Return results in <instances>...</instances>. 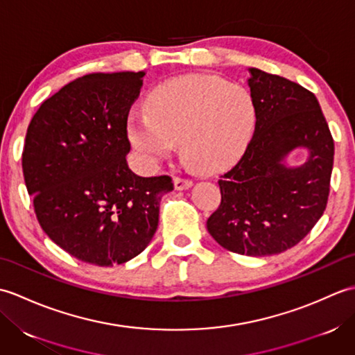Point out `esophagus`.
<instances>
[{
  "label": "esophagus",
  "instance_id": "obj_1",
  "mask_svg": "<svg viewBox=\"0 0 355 355\" xmlns=\"http://www.w3.org/2000/svg\"><path fill=\"white\" fill-rule=\"evenodd\" d=\"M193 186V183L191 180H186V178H173V187H175V191H187L191 189Z\"/></svg>",
  "mask_w": 355,
  "mask_h": 355
}]
</instances>
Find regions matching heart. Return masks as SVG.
<instances>
[{
	"label": "heart",
	"instance_id": "heart-1",
	"mask_svg": "<svg viewBox=\"0 0 355 355\" xmlns=\"http://www.w3.org/2000/svg\"><path fill=\"white\" fill-rule=\"evenodd\" d=\"M256 105L248 89L210 74H186L158 85L146 112L128 119V139L141 162L157 166L182 139L183 153L207 171L235 164L250 145Z\"/></svg>",
	"mask_w": 355,
	"mask_h": 355
}]
</instances>
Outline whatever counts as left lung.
I'll return each instance as SVG.
<instances>
[{"label": "left lung", "mask_w": 355, "mask_h": 355, "mask_svg": "<svg viewBox=\"0 0 355 355\" xmlns=\"http://www.w3.org/2000/svg\"><path fill=\"white\" fill-rule=\"evenodd\" d=\"M256 105L254 134L243 158L218 182L221 205L207 230L239 254L282 253L304 239L327 207L334 141L313 93L294 82L248 69ZM297 148L307 160L286 163Z\"/></svg>", "instance_id": "obj_1"}]
</instances>
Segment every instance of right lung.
I'll use <instances>...</instances> for the list:
<instances>
[{"mask_svg":"<svg viewBox=\"0 0 355 355\" xmlns=\"http://www.w3.org/2000/svg\"><path fill=\"white\" fill-rule=\"evenodd\" d=\"M145 71L93 73L70 82L36 111L22 172L47 236L79 261L112 267L140 254L158 225L168 175L128 166V114Z\"/></svg>","mask_w":355,"mask_h":355,"instance_id":"obj_1","label":"right lung"}]
</instances>
